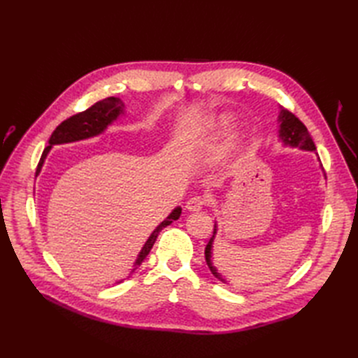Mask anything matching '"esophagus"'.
<instances>
[{
    "mask_svg": "<svg viewBox=\"0 0 358 358\" xmlns=\"http://www.w3.org/2000/svg\"><path fill=\"white\" fill-rule=\"evenodd\" d=\"M203 204H204V199L201 196H194L187 201V209L189 212H197L203 208Z\"/></svg>",
    "mask_w": 358,
    "mask_h": 358,
    "instance_id": "34e87169",
    "label": "esophagus"
}]
</instances>
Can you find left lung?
<instances>
[{"label":"left lung","mask_w":358,"mask_h":358,"mask_svg":"<svg viewBox=\"0 0 358 358\" xmlns=\"http://www.w3.org/2000/svg\"><path fill=\"white\" fill-rule=\"evenodd\" d=\"M279 140L287 146L291 148H300L303 150H317L315 143H313V140L308 131V128L305 127L300 119L292 115L289 110L287 109H280L279 113ZM215 234H216V224L213 227V234L210 237L209 243L206 245L204 249V257H206V263H208L210 272L215 278H218L222 282L225 280L221 278V275L218 273V270L213 266L212 263V245H213V239H215Z\"/></svg>","instance_id":"8db88e82"}]
</instances>
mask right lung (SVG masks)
<instances>
[{
    "instance_id": "1",
    "label": "right lung",
    "mask_w": 358,
    "mask_h": 358,
    "mask_svg": "<svg viewBox=\"0 0 358 358\" xmlns=\"http://www.w3.org/2000/svg\"><path fill=\"white\" fill-rule=\"evenodd\" d=\"M124 107H125V104L122 103L121 99H116V96H107V99H104L99 103H95L94 106L90 107V109H86L85 112L73 115L69 119H66L64 122H61L55 128V131L52 133V136L49 138V146L45 150H43V155H41L40 162L37 166L36 176L41 171V167H43V164H45V159H46L49 150L53 145L79 142V140L91 138V137L101 134L107 127H109L113 121H116V119L124 113ZM180 213H182V208H179V206H178V208L173 210L167 216V218L157 227V229L152 231V234L149 236V239L143 245L142 251H140L138 255H137V259H136L134 268L131 270V273L140 264L143 263V259L148 257V254L150 252V249H152L159 231L164 229V227L170 225L173 221L179 220Z\"/></svg>"
}]
</instances>
